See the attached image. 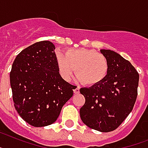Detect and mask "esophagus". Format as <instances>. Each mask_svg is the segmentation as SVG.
<instances>
[{"label":"esophagus","instance_id":"1","mask_svg":"<svg viewBox=\"0 0 148 148\" xmlns=\"http://www.w3.org/2000/svg\"><path fill=\"white\" fill-rule=\"evenodd\" d=\"M79 90H80V88L79 86H75L73 89V91H74V94H79Z\"/></svg>","mask_w":148,"mask_h":148}]
</instances>
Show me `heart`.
I'll use <instances>...</instances> for the list:
<instances>
[{
  "label": "heart",
  "instance_id": "obj_1",
  "mask_svg": "<svg viewBox=\"0 0 148 148\" xmlns=\"http://www.w3.org/2000/svg\"><path fill=\"white\" fill-rule=\"evenodd\" d=\"M58 70L64 80L69 81L76 69V76L88 86L97 85L107 77L109 64L103 54L92 49H69L66 54L57 53Z\"/></svg>",
  "mask_w": 148,
  "mask_h": 148
}]
</instances>
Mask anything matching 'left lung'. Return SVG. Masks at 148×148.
Returning <instances> with one entry per match:
<instances>
[{
  "instance_id": "8db88e82",
  "label": "left lung",
  "mask_w": 148,
  "mask_h": 148,
  "mask_svg": "<svg viewBox=\"0 0 148 148\" xmlns=\"http://www.w3.org/2000/svg\"><path fill=\"white\" fill-rule=\"evenodd\" d=\"M101 52L108 61V73L97 85L80 89L85 98L80 117L89 128L108 132L117 129L132 110L137 98L139 74L129 60L115 51Z\"/></svg>"
}]
</instances>
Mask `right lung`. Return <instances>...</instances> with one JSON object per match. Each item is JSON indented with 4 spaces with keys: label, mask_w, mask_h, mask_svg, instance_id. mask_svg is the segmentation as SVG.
Listing matches in <instances>:
<instances>
[{
    "label": "right lung",
    "mask_w": 148,
    "mask_h": 148,
    "mask_svg": "<svg viewBox=\"0 0 148 148\" xmlns=\"http://www.w3.org/2000/svg\"><path fill=\"white\" fill-rule=\"evenodd\" d=\"M54 50L49 41L30 45L17 55L10 74L15 109L34 127L54 123L73 95L75 86L60 75Z\"/></svg>",
    "instance_id": "obj_1"
}]
</instances>
